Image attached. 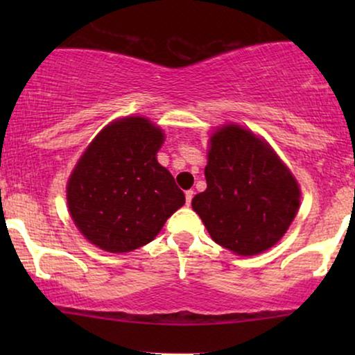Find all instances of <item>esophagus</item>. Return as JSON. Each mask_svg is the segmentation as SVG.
<instances>
[{
	"label": "esophagus",
	"instance_id": "34e87169",
	"mask_svg": "<svg viewBox=\"0 0 355 355\" xmlns=\"http://www.w3.org/2000/svg\"><path fill=\"white\" fill-rule=\"evenodd\" d=\"M192 198H193V191H186V205H187V207L191 205Z\"/></svg>",
	"mask_w": 355,
	"mask_h": 355
}]
</instances>
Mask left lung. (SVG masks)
Listing matches in <instances>:
<instances>
[{
  "instance_id": "8db88e82",
  "label": "left lung",
  "mask_w": 355,
  "mask_h": 355,
  "mask_svg": "<svg viewBox=\"0 0 355 355\" xmlns=\"http://www.w3.org/2000/svg\"><path fill=\"white\" fill-rule=\"evenodd\" d=\"M207 191L192 198L211 239L239 255L273 247L297 213L300 192L276 153L236 124L218 129L205 166Z\"/></svg>"
}]
</instances>
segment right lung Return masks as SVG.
<instances>
[{
	"mask_svg": "<svg viewBox=\"0 0 355 355\" xmlns=\"http://www.w3.org/2000/svg\"><path fill=\"white\" fill-rule=\"evenodd\" d=\"M162 129L145 118H124L94 139L67 182V205L82 234L113 254L139 249L186 202L157 162Z\"/></svg>",
	"mask_w": 355,
	"mask_h": 355,
	"instance_id": "add662e5",
	"label": "right lung"
}]
</instances>
